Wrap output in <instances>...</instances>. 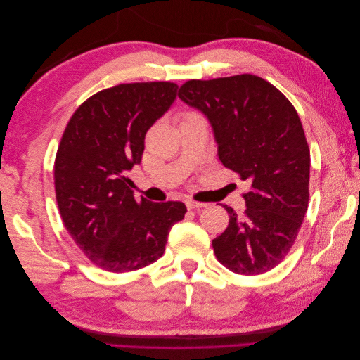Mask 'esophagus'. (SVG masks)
Masks as SVG:
<instances>
[{
    "instance_id": "1",
    "label": "esophagus",
    "mask_w": 360,
    "mask_h": 360,
    "mask_svg": "<svg viewBox=\"0 0 360 360\" xmlns=\"http://www.w3.org/2000/svg\"><path fill=\"white\" fill-rule=\"evenodd\" d=\"M186 202V207L189 210H198V209H204V207L207 205V204H204V202H198V201H193V200H186L184 201Z\"/></svg>"
}]
</instances>
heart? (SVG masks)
I'll return each instance as SVG.
<instances>
[{"label":"heart","mask_w":360,"mask_h":360,"mask_svg":"<svg viewBox=\"0 0 360 360\" xmlns=\"http://www.w3.org/2000/svg\"><path fill=\"white\" fill-rule=\"evenodd\" d=\"M189 115H191V114H189Z\"/></svg>","instance_id":"obj_1"}]
</instances>
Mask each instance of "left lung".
Here are the masks:
<instances>
[{
  "label": "left lung",
  "instance_id": "left-lung-1",
  "mask_svg": "<svg viewBox=\"0 0 360 360\" xmlns=\"http://www.w3.org/2000/svg\"><path fill=\"white\" fill-rule=\"evenodd\" d=\"M179 97L205 115L224 167L249 181L246 210L230 214L213 238L221 264L238 275H261L278 266L299 234L309 200V148L294 106L276 86L255 75L192 79Z\"/></svg>",
  "mask_w": 360,
  "mask_h": 360
}]
</instances>
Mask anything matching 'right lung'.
I'll use <instances>...</instances> for the list:
<instances>
[{
    "instance_id": "obj_1",
    "label": "right lung",
    "mask_w": 360,
    "mask_h": 360,
    "mask_svg": "<svg viewBox=\"0 0 360 360\" xmlns=\"http://www.w3.org/2000/svg\"><path fill=\"white\" fill-rule=\"evenodd\" d=\"M177 84H120L86 99L58 146L53 179L61 219L96 266L123 274L163 255L180 201H136L127 171L139 165L147 130L177 97Z\"/></svg>"
}]
</instances>
